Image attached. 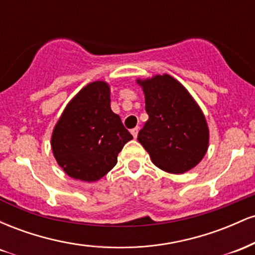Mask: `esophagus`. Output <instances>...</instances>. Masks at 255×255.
<instances>
[{
    "mask_svg": "<svg viewBox=\"0 0 255 255\" xmlns=\"http://www.w3.org/2000/svg\"><path fill=\"white\" fill-rule=\"evenodd\" d=\"M130 133H131V135H133V136L135 137V139H136V136H137V133H139V127H135V128H133V129L130 130Z\"/></svg>",
    "mask_w": 255,
    "mask_h": 255,
    "instance_id": "esophagus-1",
    "label": "esophagus"
}]
</instances>
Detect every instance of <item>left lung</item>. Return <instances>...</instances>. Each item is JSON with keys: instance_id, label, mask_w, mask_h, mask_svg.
<instances>
[{"instance_id": "1", "label": "left lung", "mask_w": 255, "mask_h": 255, "mask_svg": "<svg viewBox=\"0 0 255 255\" xmlns=\"http://www.w3.org/2000/svg\"><path fill=\"white\" fill-rule=\"evenodd\" d=\"M148 120L137 140L152 163L169 174L189 171L201 162L210 141L203 110L188 90L169 74L136 79Z\"/></svg>"}]
</instances>
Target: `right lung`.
<instances>
[{"instance_id": "obj_1", "label": "right lung", "mask_w": 255, "mask_h": 255, "mask_svg": "<svg viewBox=\"0 0 255 255\" xmlns=\"http://www.w3.org/2000/svg\"><path fill=\"white\" fill-rule=\"evenodd\" d=\"M133 139L110 107V85L87 84L64 108L51 134V150L68 176L95 182L118 163L120 151Z\"/></svg>"}]
</instances>
